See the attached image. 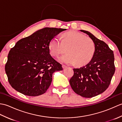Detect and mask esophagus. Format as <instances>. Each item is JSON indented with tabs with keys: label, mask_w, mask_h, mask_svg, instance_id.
Here are the masks:
<instances>
[{
	"label": "esophagus",
	"mask_w": 122,
	"mask_h": 122,
	"mask_svg": "<svg viewBox=\"0 0 122 122\" xmlns=\"http://www.w3.org/2000/svg\"><path fill=\"white\" fill-rule=\"evenodd\" d=\"M67 67V66H66V65H64V64H63L62 65V68H63V69H65V68H66Z\"/></svg>",
	"instance_id": "obj_1"
}]
</instances>
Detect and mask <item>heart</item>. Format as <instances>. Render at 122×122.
Instances as JSON below:
<instances>
[{"instance_id":"heart-1","label":"heart","mask_w":122,"mask_h":122,"mask_svg":"<svg viewBox=\"0 0 122 122\" xmlns=\"http://www.w3.org/2000/svg\"><path fill=\"white\" fill-rule=\"evenodd\" d=\"M67 47L68 53L60 57L59 61L69 64L76 63L77 66L89 63L95 52L94 43L91 39L75 31L64 33L62 40L56 36L49 45L51 55L56 57L64 53Z\"/></svg>"}]
</instances>
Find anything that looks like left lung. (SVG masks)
<instances>
[{"instance_id":"left-lung-1","label":"left lung","mask_w":122,"mask_h":122,"mask_svg":"<svg viewBox=\"0 0 122 122\" xmlns=\"http://www.w3.org/2000/svg\"><path fill=\"white\" fill-rule=\"evenodd\" d=\"M80 31L92 40L95 52L91 60L86 66L73 69L74 74L69 82L77 94L90 98L104 92L109 86L115 71L114 56L113 51L104 41L89 31Z\"/></svg>"}]
</instances>
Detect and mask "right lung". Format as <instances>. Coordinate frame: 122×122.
<instances>
[{
    "label": "right lung",
    "mask_w": 122,
    "mask_h": 122,
    "mask_svg": "<svg viewBox=\"0 0 122 122\" xmlns=\"http://www.w3.org/2000/svg\"><path fill=\"white\" fill-rule=\"evenodd\" d=\"M66 29L44 28L21 39L10 49L5 71L10 85L25 95L45 93L51 83L52 74L63 70L50 54L51 40Z\"/></svg>",
    "instance_id": "obj_1"
}]
</instances>
